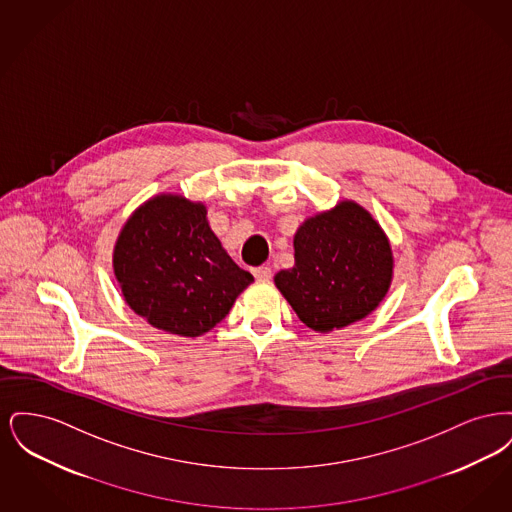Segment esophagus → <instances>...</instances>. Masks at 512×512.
<instances>
[{
    "label": "esophagus",
    "instance_id": "obj_1",
    "mask_svg": "<svg viewBox=\"0 0 512 512\" xmlns=\"http://www.w3.org/2000/svg\"><path fill=\"white\" fill-rule=\"evenodd\" d=\"M253 276L261 282H268L272 278V270L268 267H257L253 268Z\"/></svg>",
    "mask_w": 512,
    "mask_h": 512
}]
</instances>
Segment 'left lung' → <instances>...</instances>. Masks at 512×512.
Masks as SVG:
<instances>
[{
	"instance_id": "8db88e82",
	"label": "left lung",
	"mask_w": 512,
	"mask_h": 512,
	"mask_svg": "<svg viewBox=\"0 0 512 512\" xmlns=\"http://www.w3.org/2000/svg\"><path fill=\"white\" fill-rule=\"evenodd\" d=\"M295 265L274 276L295 315L315 332H332L370 315L390 290L391 245L355 201L305 220L295 236Z\"/></svg>"
}]
</instances>
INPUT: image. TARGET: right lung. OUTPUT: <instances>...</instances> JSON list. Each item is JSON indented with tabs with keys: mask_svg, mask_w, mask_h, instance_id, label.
Listing matches in <instances>:
<instances>
[{
	"mask_svg": "<svg viewBox=\"0 0 512 512\" xmlns=\"http://www.w3.org/2000/svg\"><path fill=\"white\" fill-rule=\"evenodd\" d=\"M113 268L128 307L169 334L197 338L215 328L253 282L222 249L203 203L151 197L122 226Z\"/></svg>",
	"mask_w": 512,
	"mask_h": 512,
	"instance_id": "right-lung-1",
	"label": "right lung"
}]
</instances>
